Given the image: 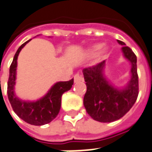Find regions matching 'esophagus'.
I'll list each match as a JSON object with an SVG mask.
<instances>
[{
  "label": "esophagus",
  "mask_w": 152,
  "mask_h": 152,
  "mask_svg": "<svg viewBox=\"0 0 152 152\" xmlns=\"http://www.w3.org/2000/svg\"><path fill=\"white\" fill-rule=\"evenodd\" d=\"M83 80V76H81L80 74H79V73H77V74H76L75 76H74V81L75 82H79V81H82Z\"/></svg>",
  "instance_id": "1"
}]
</instances>
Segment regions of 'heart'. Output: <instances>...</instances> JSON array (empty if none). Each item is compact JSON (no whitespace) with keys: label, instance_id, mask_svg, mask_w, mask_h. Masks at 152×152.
<instances>
[{"label":"heart","instance_id":"b5f03b06","mask_svg":"<svg viewBox=\"0 0 152 152\" xmlns=\"http://www.w3.org/2000/svg\"><path fill=\"white\" fill-rule=\"evenodd\" d=\"M101 48V45H99V44H96V45H94V46L92 47V48H91V50L90 51V54H94L95 53H97L99 49Z\"/></svg>","mask_w":152,"mask_h":152}]
</instances>
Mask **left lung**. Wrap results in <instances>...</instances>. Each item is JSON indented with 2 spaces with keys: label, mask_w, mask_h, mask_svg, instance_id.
<instances>
[{
  "label": "left lung",
  "mask_w": 152,
  "mask_h": 152,
  "mask_svg": "<svg viewBox=\"0 0 152 152\" xmlns=\"http://www.w3.org/2000/svg\"><path fill=\"white\" fill-rule=\"evenodd\" d=\"M124 58L131 63V79L128 86L119 90L109 83L104 76L105 61L83 69L87 90L84 96V106L94 120L111 123L124 117L135 104L138 96V76L137 57L129 47L120 40Z\"/></svg>",
  "instance_id": "obj_1"
}]
</instances>
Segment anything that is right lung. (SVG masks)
Wrapping results in <instances>:
<instances>
[{
  "label": "right lung",
  "instance_id": "right-lung-1",
  "mask_svg": "<svg viewBox=\"0 0 152 152\" xmlns=\"http://www.w3.org/2000/svg\"><path fill=\"white\" fill-rule=\"evenodd\" d=\"M31 39L21 45L15 54L13 61L10 66V76L7 83L8 99L14 112L24 122L35 126L49 124L58 116L61 109V95L66 91L71 90L74 80L68 81H59L54 84L46 95L37 101L21 100L15 94V85L16 80L17 58L21 49Z\"/></svg>",
  "mask_w": 152,
  "mask_h": 152
}]
</instances>
